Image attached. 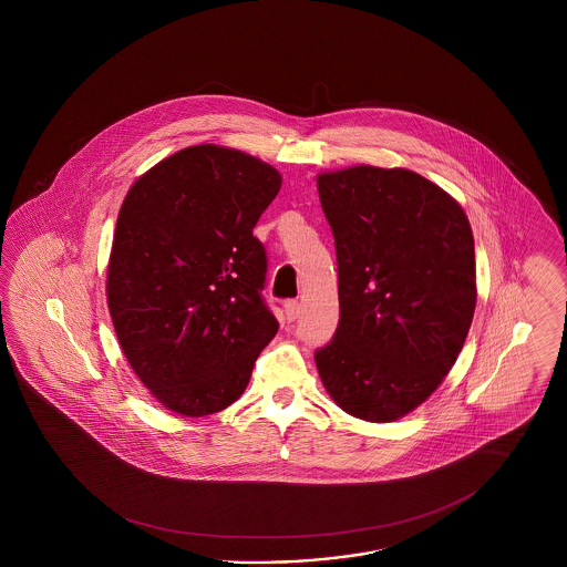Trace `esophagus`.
Segmentation results:
<instances>
[{
  "label": "esophagus",
  "mask_w": 567,
  "mask_h": 567,
  "mask_svg": "<svg viewBox=\"0 0 567 567\" xmlns=\"http://www.w3.org/2000/svg\"><path fill=\"white\" fill-rule=\"evenodd\" d=\"M285 313H287V320H297L299 318V313H301V303L299 301H295V299H291V301H287L285 303Z\"/></svg>",
  "instance_id": "esophagus-1"
}]
</instances>
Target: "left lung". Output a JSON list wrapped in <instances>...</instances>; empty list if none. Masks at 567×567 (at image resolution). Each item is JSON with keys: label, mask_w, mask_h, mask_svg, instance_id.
<instances>
[{"label": "left lung", "mask_w": 567, "mask_h": 567, "mask_svg": "<svg viewBox=\"0 0 567 567\" xmlns=\"http://www.w3.org/2000/svg\"><path fill=\"white\" fill-rule=\"evenodd\" d=\"M339 264L341 320L316 351L328 395L365 422H395L429 399L476 309L470 220L439 185L405 168L318 174Z\"/></svg>", "instance_id": "8db88e82"}]
</instances>
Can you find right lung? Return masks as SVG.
I'll return each mask as SVG.
<instances>
[{
	"mask_svg": "<svg viewBox=\"0 0 567 567\" xmlns=\"http://www.w3.org/2000/svg\"><path fill=\"white\" fill-rule=\"evenodd\" d=\"M280 185L275 166L206 143L157 162L122 202L107 308L124 358L171 412L226 410L275 339L254 226Z\"/></svg>",
	"mask_w": 567,
	"mask_h": 567,
	"instance_id": "right-lung-1",
	"label": "right lung"
}]
</instances>
